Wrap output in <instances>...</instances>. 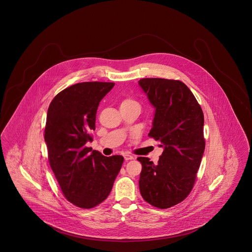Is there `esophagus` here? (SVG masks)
I'll use <instances>...</instances> for the list:
<instances>
[{
    "label": "esophagus",
    "mask_w": 252,
    "mask_h": 252,
    "mask_svg": "<svg viewBox=\"0 0 252 252\" xmlns=\"http://www.w3.org/2000/svg\"><path fill=\"white\" fill-rule=\"evenodd\" d=\"M124 159L126 160V161H129V160H132V159H134V158L131 156V155H124Z\"/></svg>",
    "instance_id": "1"
}]
</instances>
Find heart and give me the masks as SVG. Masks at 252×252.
I'll return each mask as SVG.
<instances>
[{
	"label": "heart",
	"mask_w": 252,
	"mask_h": 252,
	"mask_svg": "<svg viewBox=\"0 0 252 252\" xmlns=\"http://www.w3.org/2000/svg\"><path fill=\"white\" fill-rule=\"evenodd\" d=\"M133 101H132V100H124L121 104H124V103H132Z\"/></svg>",
	"instance_id": "heart-1"
}]
</instances>
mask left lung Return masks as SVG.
Segmentation results:
<instances>
[{
    "mask_svg": "<svg viewBox=\"0 0 252 252\" xmlns=\"http://www.w3.org/2000/svg\"><path fill=\"white\" fill-rule=\"evenodd\" d=\"M155 108L149 136L158 140L163 153L158 164H142L139 190L143 199L168 209L189 195L205 151L204 115L195 96L180 80L142 79L138 81Z\"/></svg>",
    "mask_w": 252,
    "mask_h": 252,
    "instance_id": "left-lung-1",
    "label": "left lung"
}]
</instances>
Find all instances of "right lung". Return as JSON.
<instances>
[{"label": "right lung", "mask_w": 252, "mask_h": 252, "mask_svg": "<svg viewBox=\"0 0 252 252\" xmlns=\"http://www.w3.org/2000/svg\"><path fill=\"white\" fill-rule=\"evenodd\" d=\"M113 82H81L58 94L46 118L44 140L54 174L69 202L91 209L108 197L124 161L87 148L95 114Z\"/></svg>", "instance_id": "right-lung-1"}]
</instances>
